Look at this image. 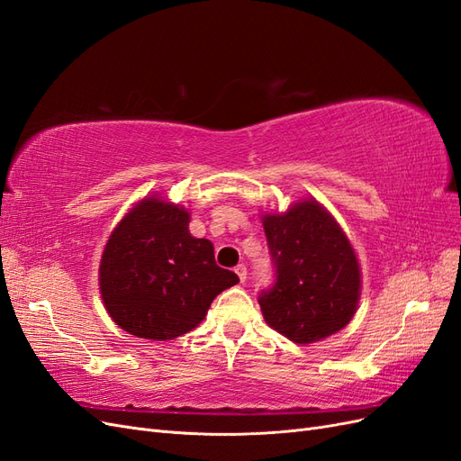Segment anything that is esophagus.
<instances>
[{
    "instance_id": "esophagus-1",
    "label": "esophagus",
    "mask_w": 461,
    "mask_h": 461,
    "mask_svg": "<svg viewBox=\"0 0 461 461\" xmlns=\"http://www.w3.org/2000/svg\"><path fill=\"white\" fill-rule=\"evenodd\" d=\"M234 273L239 275V278H240V283H246V278H248V269H246V265H236V269H234Z\"/></svg>"
}]
</instances>
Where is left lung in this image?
<instances>
[{
  "mask_svg": "<svg viewBox=\"0 0 461 461\" xmlns=\"http://www.w3.org/2000/svg\"><path fill=\"white\" fill-rule=\"evenodd\" d=\"M275 285L258 298L263 319L296 344H312L350 323L361 294L354 248L339 222L308 198L265 213Z\"/></svg>",
  "mask_w": 461,
  "mask_h": 461,
  "instance_id": "1",
  "label": "left lung"
}]
</instances>
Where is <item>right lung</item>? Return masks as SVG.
I'll return each mask as SVG.
<instances>
[{"label": "right lung", "mask_w": 461, "mask_h": 461, "mask_svg": "<svg viewBox=\"0 0 461 461\" xmlns=\"http://www.w3.org/2000/svg\"><path fill=\"white\" fill-rule=\"evenodd\" d=\"M190 213L144 198L111 232L100 292L115 323L138 339L171 340L198 327L217 294L239 283L215 263L213 244L194 239Z\"/></svg>", "instance_id": "add662e5"}]
</instances>
